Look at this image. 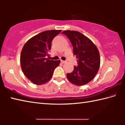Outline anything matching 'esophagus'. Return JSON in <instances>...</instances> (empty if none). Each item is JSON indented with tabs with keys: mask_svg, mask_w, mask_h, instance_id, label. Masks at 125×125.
Listing matches in <instances>:
<instances>
[{
	"mask_svg": "<svg viewBox=\"0 0 125 125\" xmlns=\"http://www.w3.org/2000/svg\"><path fill=\"white\" fill-rule=\"evenodd\" d=\"M61 63H64L66 62V61H63V60H61Z\"/></svg>",
	"mask_w": 125,
	"mask_h": 125,
	"instance_id": "esophagus-1",
	"label": "esophagus"
}]
</instances>
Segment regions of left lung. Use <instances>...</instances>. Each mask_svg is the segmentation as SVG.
Masks as SVG:
<instances>
[{"label":"left lung","mask_w":125,"mask_h":125,"mask_svg":"<svg viewBox=\"0 0 125 125\" xmlns=\"http://www.w3.org/2000/svg\"><path fill=\"white\" fill-rule=\"evenodd\" d=\"M62 33L70 40L73 54L78 62L72 72L67 74V79L76 85H85L95 77L99 71L100 58L98 49L89 38L78 31L67 30Z\"/></svg>","instance_id":"8db88e82"}]
</instances>
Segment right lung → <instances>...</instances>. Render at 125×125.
Here are the masks:
<instances>
[{"mask_svg":"<svg viewBox=\"0 0 125 125\" xmlns=\"http://www.w3.org/2000/svg\"><path fill=\"white\" fill-rule=\"evenodd\" d=\"M61 30H47L39 33L27 41L20 55V64L25 75L36 85L45 84L51 79L54 69L60 60L46 58L51 50L53 38Z\"/></svg>","mask_w":125,"mask_h":125,"instance_id":"right-lung-1","label":"right lung"}]
</instances>
